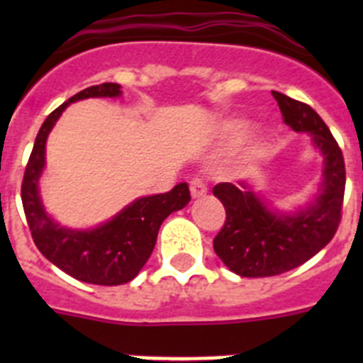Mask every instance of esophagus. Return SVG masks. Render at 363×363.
<instances>
[{"mask_svg":"<svg viewBox=\"0 0 363 363\" xmlns=\"http://www.w3.org/2000/svg\"><path fill=\"white\" fill-rule=\"evenodd\" d=\"M191 194L192 198H201L207 194V184L201 178H192L191 182Z\"/></svg>","mask_w":363,"mask_h":363,"instance_id":"34e87169","label":"esophagus"}]
</instances>
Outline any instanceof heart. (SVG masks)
<instances>
[{
	"mask_svg": "<svg viewBox=\"0 0 363 363\" xmlns=\"http://www.w3.org/2000/svg\"><path fill=\"white\" fill-rule=\"evenodd\" d=\"M247 123L245 121H238V120H234V121H227L225 125H223V133L227 134V136L234 138V136H240V134L245 130Z\"/></svg>",
	"mask_w": 363,
	"mask_h": 363,
	"instance_id": "heart-1",
	"label": "heart"
}]
</instances>
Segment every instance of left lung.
I'll return each instance as SVG.
<instances>
[{"mask_svg":"<svg viewBox=\"0 0 363 363\" xmlns=\"http://www.w3.org/2000/svg\"><path fill=\"white\" fill-rule=\"evenodd\" d=\"M285 125L309 133L322 150L325 169L318 198L294 214L272 213L251 184L214 185L225 207V223L216 234L214 252L233 272L245 278L277 277L306 264L331 242L342 220L345 191L344 154L322 118L307 104L272 91Z\"/></svg>","mask_w":363,"mask_h":363,"instance_id":"1","label":"left lung"}]
</instances>
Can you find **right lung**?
<instances>
[{
    "mask_svg": "<svg viewBox=\"0 0 363 363\" xmlns=\"http://www.w3.org/2000/svg\"><path fill=\"white\" fill-rule=\"evenodd\" d=\"M120 94L118 83L92 85L50 112L38 133L21 184L28 229L41 255L76 280L94 285H121L136 278L152 255L163 220L191 201L187 184H178L165 194L138 198L112 220L89 230L60 227L45 213L38 179L45 167L47 136L57 118L78 99L116 98Z\"/></svg>",
    "mask_w": 363,
    "mask_h": 363,
    "instance_id": "obj_1",
    "label": "right lung"
}]
</instances>
